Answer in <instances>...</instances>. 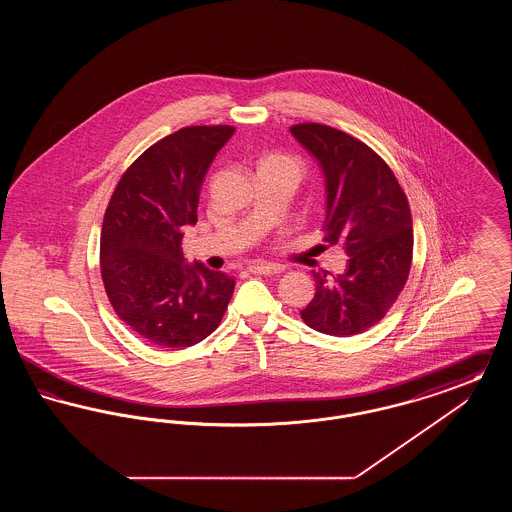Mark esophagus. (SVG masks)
<instances>
[{"instance_id": "obj_1", "label": "esophagus", "mask_w": 512, "mask_h": 512, "mask_svg": "<svg viewBox=\"0 0 512 512\" xmlns=\"http://www.w3.org/2000/svg\"><path fill=\"white\" fill-rule=\"evenodd\" d=\"M251 274H267V276H278L284 268L280 265H251L247 268Z\"/></svg>"}]
</instances>
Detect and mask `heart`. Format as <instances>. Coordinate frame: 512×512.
I'll use <instances>...</instances> for the list:
<instances>
[{
	"instance_id": "b5f03b06",
	"label": "heart",
	"mask_w": 512,
	"mask_h": 512,
	"mask_svg": "<svg viewBox=\"0 0 512 512\" xmlns=\"http://www.w3.org/2000/svg\"><path fill=\"white\" fill-rule=\"evenodd\" d=\"M263 165H282V167H288V169H292V171L297 172V163L292 161V159H288V157H280V155H274V157H267L263 163H261V167Z\"/></svg>"
}]
</instances>
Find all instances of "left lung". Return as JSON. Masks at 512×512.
I'll return each instance as SVG.
<instances>
[{
  "label": "left lung",
  "instance_id": "obj_1",
  "mask_svg": "<svg viewBox=\"0 0 512 512\" xmlns=\"http://www.w3.org/2000/svg\"><path fill=\"white\" fill-rule=\"evenodd\" d=\"M324 174V242L343 245L347 268L334 280L313 272L317 293L301 311L313 330L353 336L374 326L407 284L413 219L407 195L386 161L361 140L326 124L290 128Z\"/></svg>",
  "mask_w": 512,
  "mask_h": 512
}]
</instances>
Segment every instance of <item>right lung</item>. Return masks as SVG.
<instances>
[{
  "label": "right lung",
  "instance_id": "1",
  "mask_svg": "<svg viewBox=\"0 0 512 512\" xmlns=\"http://www.w3.org/2000/svg\"><path fill=\"white\" fill-rule=\"evenodd\" d=\"M234 126H186L146 151L122 174L101 226V278L126 326L163 349L213 334L234 278L182 255L184 228L197 220L203 178Z\"/></svg>",
  "mask_w": 512,
  "mask_h": 512
}]
</instances>
